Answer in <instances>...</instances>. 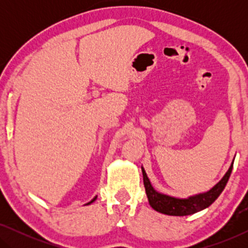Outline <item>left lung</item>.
<instances>
[{
  "mask_svg": "<svg viewBox=\"0 0 248 248\" xmlns=\"http://www.w3.org/2000/svg\"><path fill=\"white\" fill-rule=\"evenodd\" d=\"M232 164L230 165L228 171L223 176L218 184H216L210 191L205 193H200V194L189 196L187 199H178L174 196H169L162 193H159L152 187L150 181H149L147 172L144 168H142V175H143V184L147 193L149 204L155 211L164 213L168 216H189L193 213H196L201 210L208 208L213 202L218 199V196L221 194L223 188L226 187L228 179L230 177L232 170Z\"/></svg>",
  "mask_w": 248,
  "mask_h": 248,
  "instance_id": "left-lung-1",
  "label": "left lung"
}]
</instances>
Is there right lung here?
I'll list each match as a JSON object with an SVG mask.
<instances>
[{
	"mask_svg": "<svg viewBox=\"0 0 248 248\" xmlns=\"http://www.w3.org/2000/svg\"><path fill=\"white\" fill-rule=\"evenodd\" d=\"M96 199H97V196H94V198H93V200H91V201H90V202H88V203H87V205H88V204H90V203H93V201H94V200H96Z\"/></svg>",
	"mask_w": 248,
	"mask_h": 248,
	"instance_id": "right-lung-1",
	"label": "right lung"
}]
</instances>
